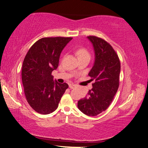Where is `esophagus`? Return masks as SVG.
Listing matches in <instances>:
<instances>
[{
    "label": "esophagus",
    "instance_id": "1",
    "mask_svg": "<svg viewBox=\"0 0 148 148\" xmlns=\"http://www.w3.org/2000/svg\"><path fill=\"white\" fill-rule=\"evenodd\" d=\"M69 87L71 88V89H73V88L76 87V85L73 84H69Z\"/></svg>",
    "mask_w": 148,
    "mask_h": 148
}]
</instances>
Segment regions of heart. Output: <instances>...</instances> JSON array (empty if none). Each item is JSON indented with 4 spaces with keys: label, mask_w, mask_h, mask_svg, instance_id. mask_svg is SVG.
Instances as JSON below:
<instances>
[{
    "label": "heart",
    "mask_w": 148,
    "mask_h": 148,
    "mask_svg": "<svg viewBox=\"0 0 148 148\" xmlns=\"http://www.w3.org/2000/svg\"><path fill=\"white\" fill-rule=\"evenodd\" d=\"M77 54L79 58L85 56L90 57L89 52H88V51H87L85 49H80L79 50L77 51Z\"/></svg>",
    "instance_id": "b5f03b06"
}]
</instances>
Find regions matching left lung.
Returning a JSON list of instances; mask_svg holds the SVG:
<instances>
[{
    "label": "left lung",
    "mask_w": 148,
    "mask_h": 148,
    "mask_svg": "<svg viewBox=\"0 0 148 148\" xmlns=\"http://www.w3.org/2000/svg\"><path fill=\"white\" fill-rule=\"evenodd\" d=\"M93 46L94 62L88 75L95 80L88 95L78 101V108L88 116H96L106 110L119 86L120 62L111 45L95 36L87 37Z\"/></svg>",
    "instance_id": "1"
}]
</instances>
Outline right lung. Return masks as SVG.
Instances as JSON below:
<instances>
[{
    "mask_svg": "<svg viewBox=\"0 0 148 148\" xmlns=\"http://www.w3.org/2000/svg\"><path fill=\"white\" fill-rule=\"evenodd\" d=\"M71 37H45L37 41L24 59L21 77L27 102L37 113L47 114L57 109L68 85L51 75L56 70L62 51Z\"/></svg>",
    "mask_w": 148,
    "mask_h": 148,
    "instance_id": "obj_1",
    "label": "right lung"
}]
</instances>
